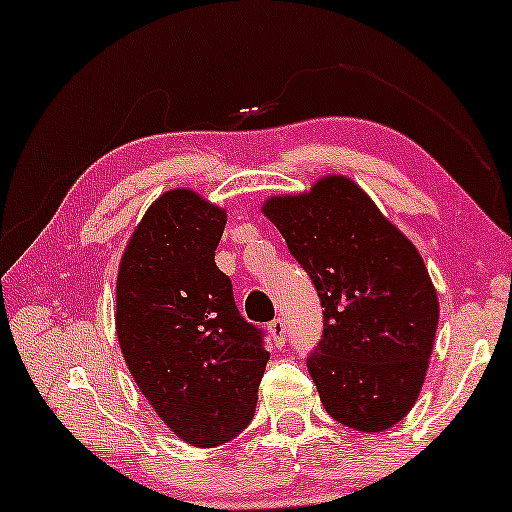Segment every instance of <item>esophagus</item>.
<instances>
[{"label": "esophagus", "mask_w": 512, "mask_h": 512, "mask_svg": "<svg viewBox=\"0 0 512 512\" xmlns=\"http://www.w3.org/2000/svg\"><path fill=\"white\" fill-rule=\"evenodd\" d=\"M269 333H271V338H273V342H276L278 347L285 345V340H287V326H285V319H280V317L273 319V322L269 324Z\"/></svg>", "instance_id": "obj_1"}]
</instances>
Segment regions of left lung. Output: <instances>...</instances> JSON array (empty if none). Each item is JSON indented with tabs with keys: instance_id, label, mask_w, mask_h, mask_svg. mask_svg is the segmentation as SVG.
<instances>
[{
	"instance_id": "1",
	"label": "left lung",
	"mask_w": 512,
	"mask_h": 512,
	"mask_svg": "<svg viewBox=\"0 0 512 512\" xmlns=\"http://www.w3.org/2000/svg\"><path fill=\"white\" fill-rule=\"evenodd\" d=\"M262 209L324 308L322 340L308 356L324 409L354 430H388L414 407L437 333L423 257L347 177Z\"/></svg>"
}]
</instances>
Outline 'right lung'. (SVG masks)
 Wrapping results in <instances>:
<instances>
[{"instance_id": "obj_1", "label": "right lung", "mask_w": 512, "mask_h": 512, "mask_svg": "<svg viewBox=\"0 0 512 512\" xmlns=\"http://www.w3.org/2000/svg\"><path fill=\"white\" fill-rule=\"evenodd\" d=\"M225 211L193 190L160 195L117 278V338L156 414L193 446L234 439L255 416L269 352L216 266Z\"/></svg>"}]
</instances>
